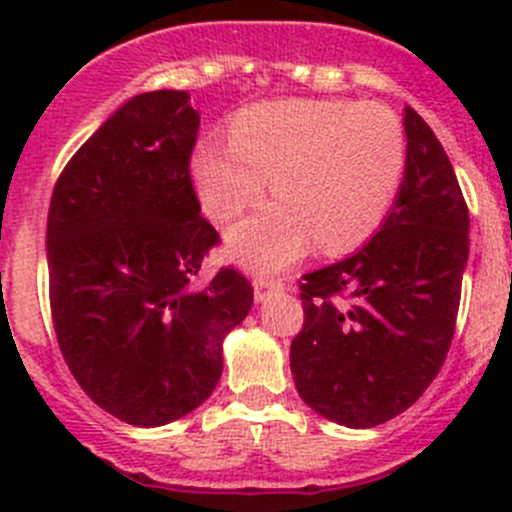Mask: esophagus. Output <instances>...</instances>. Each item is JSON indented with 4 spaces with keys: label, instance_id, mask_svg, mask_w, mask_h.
Instances as JSON below:
<instances>
[{
    "label": "esophagus",
    "instance_id": "esophagus-1",
    "mask_svg": "<svg viewBox=\"0 0 512 512\" xmlns=\"http://www.w3.org/2000/svg\"><path fill=\"white\" fill-rule=\"evenodd\" d=\"M252 287H255V302H265L270 294L282 292V289H285V282L275 280V277H257V280L252 282Z\"/></svg>",
    "mask_w": 512,
    "mask_h": 512
}]
</instances>
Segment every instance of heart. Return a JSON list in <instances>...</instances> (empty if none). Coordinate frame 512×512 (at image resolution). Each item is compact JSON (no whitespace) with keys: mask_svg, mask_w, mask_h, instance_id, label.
<instances>
[{"mask_svg":"<svg viewBox=\"0 0 512 512\" xmlns=\"http://www.w3.org/2000/svg\"><path fill=\"white\" fill-rule=\"evenodd\" d=\"M406 170V133L381 106L285 98L242 108L227 138H203L190 158L203 213L227 225L277 198L230 232L227 250L255 270H282L314 245L349 252L389 215Z\"/></svg>","mask_w":512,"mask_h":512,"instance_id":"1","label":"heart"}]
</instances>
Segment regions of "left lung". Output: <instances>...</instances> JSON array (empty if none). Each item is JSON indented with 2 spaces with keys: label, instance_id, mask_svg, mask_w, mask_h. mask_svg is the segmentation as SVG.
I'll use <instances>...</instances> for the list:
<instances>
[{
  "label": "left lung",
  "instance_id": "left-lung-1",
  "mask_svg": "<svg viewBox=\"0 0 512 512\" xmlns=\"http://www.w3.org/2000/svg\"><path fill=\"white\" fill-rule=\"evenodd\" d=\"M406 170L381 230L304 275V327L289 347L309 409L371 428L414 406L441 371L468 262V208L436 133L404 108ZM350 294L352 305L341 299Z\"/></svg>",
  "mask_w": 512,
  "mask_h": 512
}]
</instances>
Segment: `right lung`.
Segmentation results:
<instances>
[{"mask_svg": "<svg viewBox=\"0 0 512 512\" xmlns=\"http://www.w3.org/2000/svg\"><path fill=\"white\" fill-rule=\"evenodd\" d=\"M200 113L185 91L123 103L56 180L46 223L49 299L71 374L94 404L153 428L198 409L252 287L223 267L195 287L218 232L200 215L190 153Z\"/></svg>", "mask_w": 512, "mask_h": 512, "instance_id": "right-lung-1", "label": "right lung"}]
</instances>
